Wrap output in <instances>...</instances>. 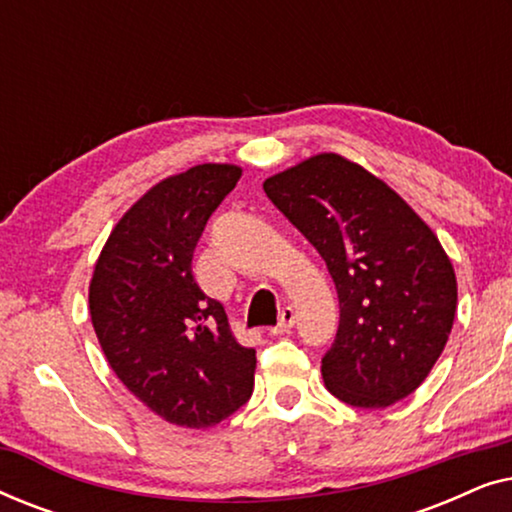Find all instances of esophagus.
I'll use <instances>...</instances> for the list:
<instances>
[{
	"label": "esophagus",
	"mask_w": 512,
	"mask_h": 512,
	"mask_svg": "<svg viewBox=\"0 0 512 512\" xmlns=\"http://www.w3.org/2000/svg\"><path fill=\"white\" fill-rule=\"evenodd\" d=\"M293 324H296V312L291 310V307H284L282 312H279V321L275 328H270L272 335H282V333H289Z\"/></svg>",
	"instance_id": "34e87169"
}]
</instances>
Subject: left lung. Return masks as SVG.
<instances>
[{"label":"left lung","mask_w":512,"mask_h":512,"mask_svg":"<svg viewBox=\"0 0 512 512\" xmlns=\"http://www.w3.org/2000/svg\"><path fill=\"white\" fill-rule=\"evenodd\" d=\"M263 191L319 251L338 291L340 326L321 359L326 389L354 408L410 396L443 354L457 312V277L433 230L338 153L265 179Z\"/></svg>","instance_id":"left-lung-1"}]
</instances>
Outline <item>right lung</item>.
I'll list each match as a JSON object with an SVG mask.
<instances>
[{
	"mask_svg": "<svg viewBox=\"0 0 512 512\" xmlns=\"http://www.w3.org/2000/svg\"><path fill=\"white\" fill-rule=\"evenodd\" d=\"M237 165L205 163L146 191L111 230L90 279V319L111 370L165 422L207 429L254 391L256 349L193 279L195 244Z\"/></svg>",
	"mask_w": 512,
	"mask_h": 512,
	"instance_id": "obj_1",
	"label": "right lung"
}]
</instances>
